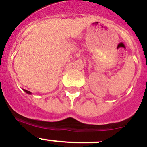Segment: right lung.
<instances>
[{
	"mask_svg": "<svg viewBox=\"0 0 147 147\" xmlns=\"http://www.w3.org/2000/svg\"><path fill=\"white\" fill-rule=\"evenodd\" d=\"M24 90L25 91V92H26L27 94H29V95H31V92H30V91H28V90Z\"/></svg>",
	"mask_w": 147,
	"mask_h": 147,
	"instance_id": "obj_1",
	"label": "right lung"
}]
</instances>
